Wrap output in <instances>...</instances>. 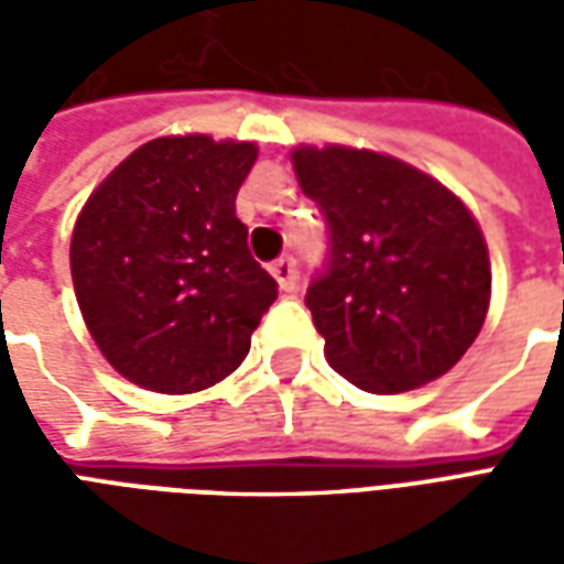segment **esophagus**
Returning <instances> with one entry per match:
<instances>
[{
  "mask_svg": "<svg viewBox=\"0 0 564 564\" xmlns=\"http://www.w3.org/2000/svg\"><path fill=\"white\" fill-rule=\"evenodd\" d=\"M269 271L274 274V281L281 283L283 293H293V290H295V259L293 257L274 259Z\"/></svg>",
  "mask_w": 564,
  "mask_h": 564,
  "instance_id": "obj_1",
  "label": "esophagus"
}]
</instances>
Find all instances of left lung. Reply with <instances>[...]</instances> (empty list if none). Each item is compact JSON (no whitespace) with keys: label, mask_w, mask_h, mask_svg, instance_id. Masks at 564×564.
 Instances as JSON below:
<instances>
[{"label":"left lung","mask_w":564,"mask_h":564,"mask_svg":"<svg viewBox=\"0 0 564 564\" xmlns=\"http://www.w3.org/2000/svg\"><path fill=\"white\" fill-rule=\"evenodd\" d=\"M293 169L329 229V265L305 295L329 366L380 395L447 375L484 326L492 290L471 210L375 150L302 144Z\"/></svg>","instance_id":"left-lung-1"}]
</instances>
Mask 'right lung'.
<instances>
[{
    "label": "right lung",
    "instance_id": "1",
    "mask_svg": "<svg viewBox=\"0 0 564 564\" xmlns=\"http://www.w3.org/2000/svg\"><path fill=\"white\" fill-rule=\"evenodd\" d=\"M250 141L165 135L132 150L80 208L72 283L93 341L144 390H208L245 362L278 283L247 250L235 196Z\"/></svg>",
    "mask_w": 564,
    "mask_h": 564
}]
</instances>
